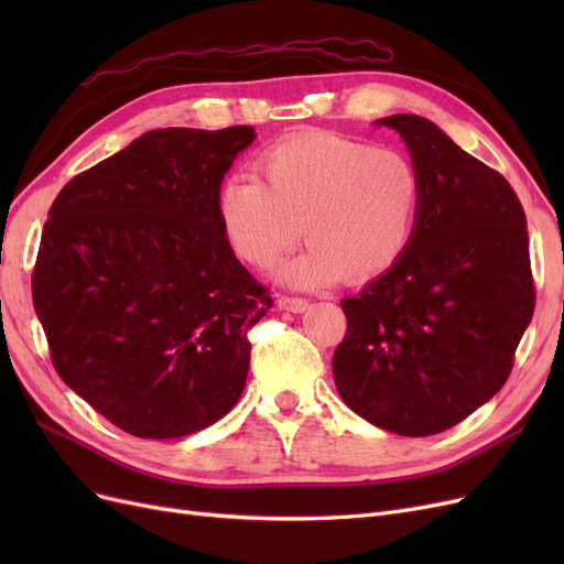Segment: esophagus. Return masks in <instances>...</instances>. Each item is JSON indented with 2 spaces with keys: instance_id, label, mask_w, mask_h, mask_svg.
Returning <instances> with one entry per match:
<instances>
[{
  "instance_id": "1",
  "label": "esophagus",
  "mask_w": 564,
  "mask_h": 564,
  "mask_svg": "<svg viewBox=\"0 0 564 564\" xmlns=\"http://www.w3.org/2000/svg\"><path fill=\"white\" fill-rule=\"evenodd\" d=\"M278 305L282 311H292V313H303L308 308V301L301 299V296H280Z\"/></svg>"
}]
</instances>
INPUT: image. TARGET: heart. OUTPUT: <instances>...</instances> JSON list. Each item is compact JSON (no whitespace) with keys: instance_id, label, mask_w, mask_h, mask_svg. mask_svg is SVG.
<instances>
[{"instance_id":"1","label":"heart","mask_w":564,"mask_h":564,"mask_svg":"<svg viewBox=\"0 0 564 564\" xmlns=\"http://www.w3.org/2000/svg\"><path fill=\"white\" fill-rule=\"evenodd\" d=\"M421 207V174L395 148L329 131L296 133L232 176L218 218L237 259L270 270L303 237L311 247L282 270L296 286L369 282L406 253Z\"/></svg>"}]
</instances>
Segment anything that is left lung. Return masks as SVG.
<instances>
[{
	"instance_id": "1",
	"label": "left lung",
	"mask_w": 564,
	"mask_h": 564,
	"mask_svg": "<svg viewBox=\"0 0 564 564\" xmlns=\"http://www.w3.org/2000/svg\"><path fill=\"white\" fill-rule=\"evenodd\" d=\"M421 174L416 230L402 261L340 301L338 395L383 431L452 429L506 383L534 315L524 209L510 183L419 115H392Z\"/></svg>"
}]
</instances>
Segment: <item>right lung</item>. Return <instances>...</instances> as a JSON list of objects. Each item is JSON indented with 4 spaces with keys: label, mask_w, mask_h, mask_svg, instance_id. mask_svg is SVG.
<instances>
[{
    "label": "right lung",
    "mask_w": 564,
    "mask_h": 564,
    "mask_svg": "<svg viewBox=\"0 0 564 564\" xmlns=\"http://www.w3.org/2000/svg\"><path fill=\"white\" fill-rule=\"evenodd\" d=\"M251 127L155 129L67 183L32 301L58 377L117 429L197 433L240 400L272 296L235 259L220 183Z\"/></svg>",
    "instance_id": "1"
}]
</instances>
